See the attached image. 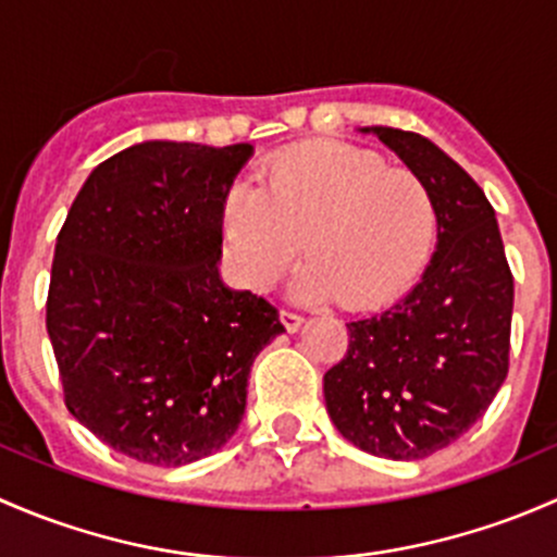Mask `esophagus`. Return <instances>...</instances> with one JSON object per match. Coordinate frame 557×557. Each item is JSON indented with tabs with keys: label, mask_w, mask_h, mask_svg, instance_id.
I'll list each match as a JSON object with an SVG mask.
<instances>
[{
	"label": "esophagus",
	"mask_w": 557,
	"mask_h": 557,
	"mask_svg": "<svg viewBox=\"0 0 557 557\" xmlns=\"http://www.w3.org/2000/svg\"><path fill=\"white\" fill-rule=\"evenodd\" d=\"M281 321H284V326H286V330H289V332H297V330H300V326H302V317H300V313L286 311V308H284V311H281Z\"/></svg>",
	"instance_id": "obj_1"
}]
</instances>
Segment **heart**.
Returning <instances> with one entry per match:
<instances>
[{"mask_svg":"<svg viewBox=\"0 0 557 557\" xmlns=\"http://www.w3.org/2000/svg\"><path fill=\"white\" fill-rule=\"evenodd\" d=\"M429 187L377 152L313 141L278 152L262 187L238 182L225 195L222 227L238 278L265 289L300 251L302 300L341 297L348 308L392 300L421 271L434 240Z\"/></svg>","mask_w":557,"mask_h":557,"instance_id":"1","label":"heart"}]
</instances>
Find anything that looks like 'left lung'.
<instances>
[{
  "mask_svg": "<svg viewBox=\"0 0 557 557\" xmlns=\"http://www.w3.org/2000/svg\"><path fill=\"white\" fill-rule=\"evenodd\" d=\"M370 131L429 187L437 251L397 306L348 321V351L324 372V399L359 450L416 461L469 432L502 388L515 284L478 182L421 134Z\"/></svg>",
  "mask_w": 557,
  "mask_h": 557,
  "instance_id": "1",
  "label": "left lung"
}]
</instances>
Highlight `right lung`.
Instances as JSON below:
<instances>
[{
  "label": "right lung",
  "instance_id": "obj_1",
  "mask_svg": "<svg viewBox=\"0 0 557 557\" xmlns=\"http://www.w3.org/2000/svg\"><path fill=\"white\" fill-rule=\"evenodd\" d=\"M251 145L141 141L96 165L55 240L48 335L64 403L123 456L182 467L236 434L276 306L227 289L222 209Z\"/></svg>",
  "mask_w": 557,
  "mask_h": 557
}]
</instances>
